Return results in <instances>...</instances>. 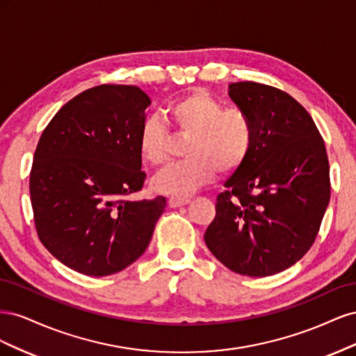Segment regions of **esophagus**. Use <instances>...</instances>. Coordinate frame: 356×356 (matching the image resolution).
<instances>
[{"label": "esophagus", "mask_w": 356, "mask_h": 356, "mask_svg": "<svg viewBox=\"0 0 356 356\" xmlns=\"http://www.w3.org/2000/svg\"><path fill=\"white\" fill-rule=\"evenodd\" d=\"M190 202L188 197H170L168 200L169 207L170 208H178V207H182V204H187Z\"/></svg>", "instance_id": "1"}]
</instances>
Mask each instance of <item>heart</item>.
<instances>
[{"mask_svg":"<svg viewBox=\"0 0 356 356\" xmlns=\"http://www.w3.org/2000/svg\"><path fill=\"white\" fill-rule=\"evenodd\" d=\"M170 124L188 135L186 156L170 163L153 178L152 187L166 196H188L217 174H230L250 157L254 126L239 108H225L207 90H193L168 108ZM169 132L157 117H147L138 132V152L144 163L157 166L166 159Z\"/></svg>","mask_w":356,"mask_h":356,"instance_id":"1","label":"heart"}]
</instances>
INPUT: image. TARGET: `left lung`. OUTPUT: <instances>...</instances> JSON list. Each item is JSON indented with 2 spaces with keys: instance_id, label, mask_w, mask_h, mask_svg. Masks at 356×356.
Wrapping results in <instances>:
<instances>
[{
  "instance_id": "left-lung-1",
  "label": "left lung",
  "mask_w": 356,
  "mask_h": 356,
  "mask_svg": "<svg viewBox=\"0 0 356 356\" xmlns=\"http://www.w3.org/2000/svg\"><path fill=\"white\" fill-rule=\"evenodd\" d=\"M229 89L251 118L254 145L224 182L203 238L230 270L270 276L296 264L316 239L331 191L327 149L293 96L254 81L232 83Z\"/></svg>"
}]
</instances>
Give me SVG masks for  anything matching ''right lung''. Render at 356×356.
<instances>
[{"mask_svg": "<svg viewBox=\"0 0 356 356\" xmlns=\"http://www.w3.org/2000/svg\"><path fill=\"white\" fill-rule=\"evenodd\" d=\"M148 95L101 84L67 102L42 131L29 175L37 234L72 270L108 276L144 254L166 199L132 202L145 172L138 132Z\"/></svg>", "mask_w": 356, "mask_h": 356, "instance_id": "1", "label": "right lung"}]
</instances>
